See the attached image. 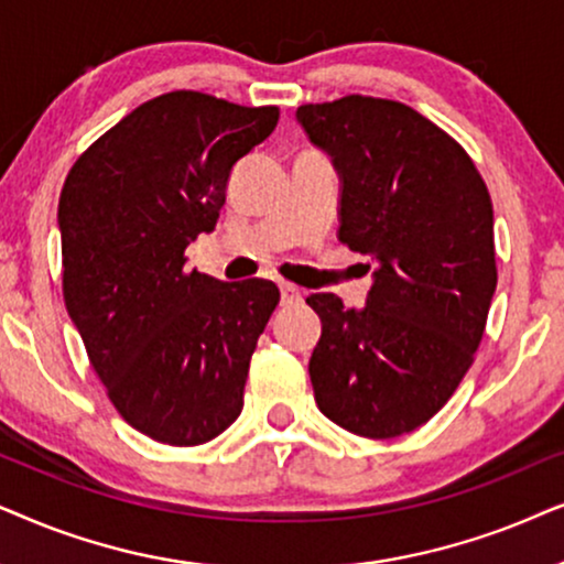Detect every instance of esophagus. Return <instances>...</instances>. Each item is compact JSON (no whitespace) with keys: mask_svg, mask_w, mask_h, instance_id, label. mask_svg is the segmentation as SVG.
I'll use <instances>...</instances> for the list:
<instances>
[{"mask_svg":"<svg viewBox=\"0 0 564 564\" xmlns=\"http://www.w3.org/2000/svg\"><path fill=\"white\" fill-rule=\"evenodd\" d=\"M281 299L283 304H299L302 302V291H299L294 283H281Z\"/></svg>","mask_w":564,"mask_h":564,"instance_id":"1","label":"esophagus"}]
</instances>
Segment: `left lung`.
Masks as SVG:
<instances>
[{
	"label": "left lung",
	"instance_id": "8db88e82",
	"mask_svg": "<svg viewBox=\"0 0 564 564\" xmlns=\"http://www.w3.org/2000/svg\"><path fill=\"white\" fill-rule=\"evenodd\" d=\"M299 123L340 172V242L379 262L360 312L312 294L314 400L345 431L427 423L475 364L498 283L492 200L459 141L410 105L345 95Z\"/></svg>",
	"mask_w": 564,
	"mask_h": 564
}]
</instances>
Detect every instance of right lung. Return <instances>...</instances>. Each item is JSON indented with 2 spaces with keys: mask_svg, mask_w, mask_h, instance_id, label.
<instances>
[{
  "mask_svg": "<svg viewBox=\"0 0 564 564\" xmlns=\"http://www.w3.org/2000/svg\"><path fill=\"white\" fill-rule=\"evenodd\" d=\"M275 123V105L175 89L105 131L64 180L66 312L112 408L160 444L200 446L242 412L281 291L185 270V247L216 227L231 167Z\"/></svg>",
  "mask_w": 564,
  "mask_h": 564,
  "instance_id": "right-lung-1",
  "label": "right lung"
}]
</instances>
